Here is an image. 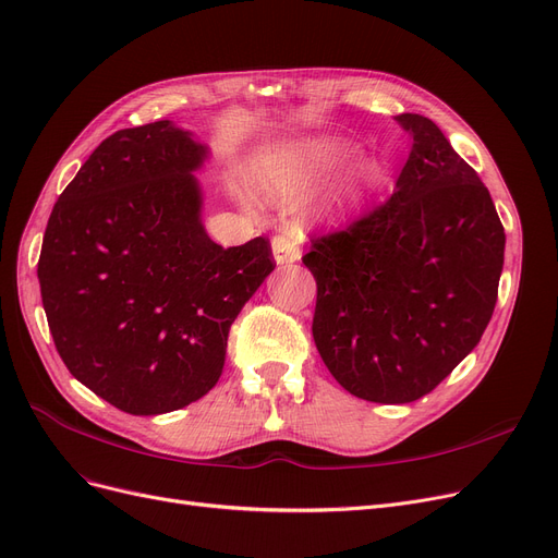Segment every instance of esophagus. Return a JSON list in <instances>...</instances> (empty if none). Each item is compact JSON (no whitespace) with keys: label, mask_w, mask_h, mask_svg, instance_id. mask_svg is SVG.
Returning a JSON list of instances; mask_svg holds the SVG:
<instances>
[{"label":"esophagus","mask_w":558,"mask_h":558,"mask_svg":"<svg viewBox=\"0 0 558 558\" xmlns=\"http://www.w3.org/2000/svg\"><path fill=\"white\" fill-rule=\"evenodd\" d=\"M272 258L277 265H293L302 258L298 238L293 233H281L272 238Z\"/></svg>","instance_id":"34e87169"}]
</instances>
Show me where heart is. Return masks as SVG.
I'll use <instances>...</instances> for the list:
<instances>
[{
  "instance_id": "heart-1",
  "label": "heart",
  "mask_w": 558,
  "mask_h": 558,
  "mask_svg": "<svg viewBox=\"0 0 558 558\" xmlns=\"http://www.w3.org/2000/svg\"><path fill=\"white\" fill-rule=\"evenodd\" d=\"M350 150L348 142L331 135H311L283 142L254 160L252 181L256 190L279 206H293L304 194L314 190L329 171L345 158ZM375 162L364 160L360 165L362 181H371ZM240 204L250 208V202L240 196Z\"/></svg>"
}]
</instances>
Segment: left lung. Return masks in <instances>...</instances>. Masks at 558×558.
<instances>
[{
    "mask_svg": "<svg viewBox=\"0 0 558 558\" xmlns=\"http://www.w3.org/2000/svg\"><path fill=\"white\" fill-rule=\"evenodd\" d=\"M396 123L410 158L396 192L302 260L316 277L314 341L345 391L412 403L481 341L497 304L506 233L478 173L421 114Z\"/></svg>",
    "mask_w": 558,
    "mask_h": 558,
    "instance_id": "1",
    "label": "left lung"
}]
</instances>
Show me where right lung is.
Instances as JSON below:
<instances>
[{"label":"right lung","mask_w":558,"mask_h":558,"mask_svg":"<svg viewBox=\"0 0 558 558\" xmlns=\"http://www.w3.org/2000/svg\"><path fill=\"white\" fill-rule=\"evenodd\" d=\"M208 158L173 121L119 130L61 192L43 235L38 281L61 360L128 414L206 396L240 308L275 270L263 238L229 250L210 240L196 178Z\"/></svg>","instance_id":"add662e5"}]
</instances>
